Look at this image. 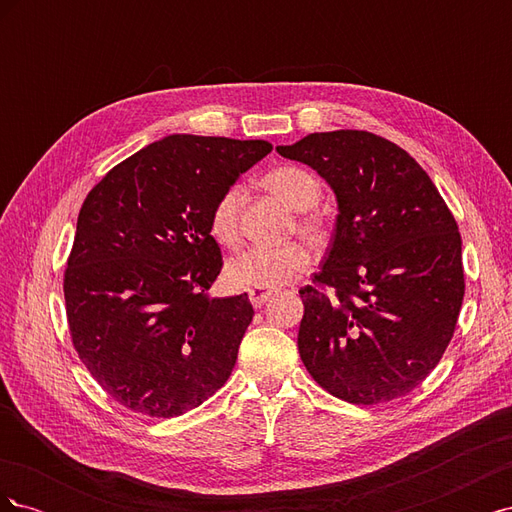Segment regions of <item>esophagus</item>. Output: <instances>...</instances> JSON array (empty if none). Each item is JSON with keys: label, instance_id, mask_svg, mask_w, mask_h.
Wrapping results in <instances>:
<instances>
[{"label": "esophagus", "instance_id": "34e87169", "mask_svg": "<svg viewBox=\"0 0 512 512\" xmlns=\"http://www.w3.org/2000/svg\"><path fill=\"white\" fill-rule=\"evenodd\" d=\"M247 294H250V301H252L254 307H262L273 297V290H269V288H250V290H247Z\"/></svg>", "mask_w": 512, "mask_h": 512}]
</instances>
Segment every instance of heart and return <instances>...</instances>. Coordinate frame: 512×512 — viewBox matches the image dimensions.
<instances>
[{
  "mask_svg": "<svg viewBox=\"0 0 512 512\" xmlns=\"http://www.w3.org/2000/svg\"><path fill=\"white\" fill-rule=\"evenodd\" d=\"M265 188L275 196H280L284 203L305 213L314 209L320 200V183L318 179L299 166H280L273 168L262 179ZM239 205H241V188L230 185L224 194L215 200L209 218L211 235L224 245H235L239 241ZM299 230L307 239L320 241L324 228L318 218H303ZM309 265V252L301 243L286 245H254L250 250L230 258L226 267V277L232 286L241 288H275L290 282L294 275L305 271Z\"/></svg>",
  "mask_w": 512,
  "mask_h": 512,
  "instance_id": "b5f03b06",
  "label": "heart"
}]
</instances>
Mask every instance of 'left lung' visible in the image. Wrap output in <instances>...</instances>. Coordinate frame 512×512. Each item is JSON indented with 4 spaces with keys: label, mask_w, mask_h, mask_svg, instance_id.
<instances>
[{
    "label": "left lung",
    "mask_w": 512,
    "mask_h": 512,
    "mask_svg": "<svg viewBox=\"0 0 512 512\" xmlns=\"http://www.w3.org/2000/svg\"><path fill=\"white\" fill-rule=\"evenodd\" d=\"M275 149L314 168L337 200L316 275L335 297L299 290L303 365L350 404L410 393L442 359L463 301L453 213L410 153L371 132H314Z\"/></svg>",
    "instance_id": "8db88e82"
}]
</instances>
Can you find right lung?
<instances>
[{
  "label": "right lung",
  "instance_id": "1",
  "mask_svg": "<svg viewBox=\"0 0 512 512\" xmlns=\"http://www.w3.org/2000/svg\"><path fill=\"white\" fill-rule=\"evenodd\" d=\"M273 149L170 134L108 170L76 222L64 294L72 344L121 406L181 416L222 389L254 318L247 292L209 299L222 269L211 209Z\"/></svg>",
  "mask_w": 512,
  "mask_h": 512
}]
</instances>
